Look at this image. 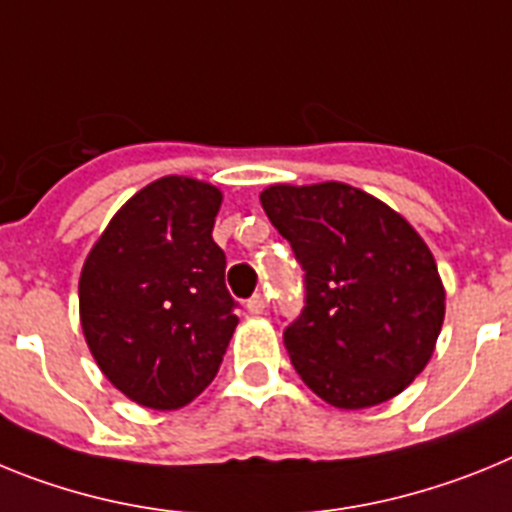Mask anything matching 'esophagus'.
I'll use <instances>...</instances> for the list:
<instances>
[{
  "label": "esophagus",
  "instance_id": "esophagus-1",
  "mask_svg": "<svg viewBox=\"0 0 512 512\" xmlns=\"http://www.w3.org/2000/svg\"><path fill=\"white\" fill-rule=\"evenodd\" d=\"M262 309H265V299H262L260 293H255V296L247 301V311H250V314H262Z\"/></svg>",
  "mask_w": 512,
  "mask_h": 512
}]
</instances>
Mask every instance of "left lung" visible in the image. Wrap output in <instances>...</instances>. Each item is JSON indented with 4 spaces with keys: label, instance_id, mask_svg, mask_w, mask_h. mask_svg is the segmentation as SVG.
I'll return each mask as SVG.
<instances>
[{
    "label": "left lung",
    "instance_id": "1",
    "mask_svg": "<svg viewBox=\"0 0 512 512\" xmlns=\"http://www.w3.org/2000/svg\"><path fill=\"white\" fill-rule=\"evenodd\" d=\"M260 203L304 270V309L283 332L301 381L340 410L397 397L428 366L446 314L428 244L345 182L270 185Z\"/></svg>",
    "mask_w": 512,
    "mask_h": 512
}]
</instances>
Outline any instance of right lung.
<instances>
[{"label":"right lung","mask_w":512,"mask_h":512,"mask_svg":"<svg viewBox=\"0 0 512 512\" xmlns=\"http://www.w3.org/2000/svg\"><path fill=\"white\" fill-rule=\"evenodd\" d=\"M221 190L162 177L110 219L84 260L79 319L100 371L141 407L180 410L219 373L237 327L211 231Z\"/></svg>","instance_id":"obj_1"}]
</instances>
